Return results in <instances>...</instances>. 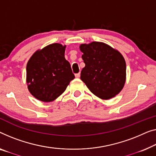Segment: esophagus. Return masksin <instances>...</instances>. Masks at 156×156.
<instances>
[{"label":"esophagus","mask_w":156,"mask_h":156,"mask_svg":"<svg viewBox=\"0 0 156 156\" xmlns=\"http://www.w3.org/2000/svg\"><path fill=\"white\" fill-rule=\"evenodd\" d=\"M80 73H76V74H75V76H76V78H79V77H80Z\"/></svg>","instance_id":"esophagus-1"}]
</instances>
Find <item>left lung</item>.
Masks as SVG:
<instances>
[{
	"label": "left lung",
	"instance_id": "8db88e82",
	"mask_svg": "<svg viewBox=\"0 0 156 156\" xmlns=\"http://www.w3.org/2000/svg\"><path fill=\"white\" fill-rule=\"evenodd\" d=\"M85 66L80 79L97 97L108 99L121 90L126 78V64L122 55L110 46L92 42L80 46Z\"/></svg>",
	"mask_w": 156,
	"mask_h": 156
}]
</instances>
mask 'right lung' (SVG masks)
<instances>
[{"label": "right lung", "instance_id": "right-lung-1", "mask_svg": "<svg viewBox=\"0 0 156 156\" xmlns=\"http://www.w3.org/2000/svg\"><path fill=\"white\" fill-rule=\"evenodd\" d=\"M65 47L58 43L48 45L35 52L28 62V88L38 100H55L75 78L70 63L64 57Z\"/></svg>", "mask_w": 156, "mask_h": 156}]
</instances>
